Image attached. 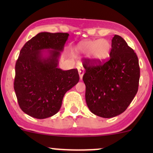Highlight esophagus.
I'll return each mask as SVG.
<instances>
[{
    "instance_id": "esophagus-1",
    "label": "esophagus",
    "mask_w": 153,
    "mask_h": 153,
    "mask_svg": "<svg viewBox=\"0 0 153 153\" xmlns=\"http://www.w3.org/2000/svg\"><path fill=\"white\" fill-rule=\"evenodd\" d=\"M78 70L79 76H80V80H82V76H83V74H84V68H82V66H79Z\"/></svg>"
}]
</instances>
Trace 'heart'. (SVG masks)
I'll return each instance as SVG.
<instances>
[{
  "label": "heart",
  "instance_id": "heart-1",
  "mask_svg": "<svg viewBox=\"0 0 153 153\" xmlns=\"http://www.w3.org/2000/svg\"><path fill=\"white\" fill-rule=\"evenodd\" d=\"M111 45L105 39L99 40H85L80 42L75 50L79 53L90 54L96 62H102L109 55Z\"/></svg>",
  "mask_w": 153,
  "mask_h": 153
}]
</instances>
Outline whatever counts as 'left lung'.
Returning a JSON list of instances; mask_svg holds the SVG:
<instances>
[{
    "mask_svg": "<svg viewBox=\"0 0 153 153\" xmlns=\"http://www.w3.org/2000/svg\"><path fill=\"white\" fill-rule=\"evenodd\" d=\"M110 58L105 62H83L85 101L99 117L111 118L123 113L138 91L140 70L137 54L122 36L111 40Z\"/></svg>",
    "mask_w": 153,
    "mask_h": 153,
    "instance_id": "obj_1",
    "label": "left lung"
}]
</instances>
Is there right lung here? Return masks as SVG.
I'll return each instance as SVG.
<instances>
[{
	"instance_id": "right-lung-1",
	"label": "right lung",
	"mask_w": 153,
	"mask_h": 153,
	"mask_svg": "<svg viewBox=\"0 0 153 153\" xmlns=\"http://www.w3.org/2000/svg\"><path fill=\"white\" fill-rule=\"evenodd\" d=\"M68 36L39 33L20 51L13 87L21 109L30 117L42 119L56 114L65 93L79 81L78 70L62 71L57 67Z\"/></svg>"
}]
</instances>
